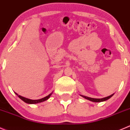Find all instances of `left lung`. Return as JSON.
I'll return each instance as SVG.
<instances>
[{"label":"left lung","mask_w":130,"mask_h":130,"mask_svg":"<svg viewBox=\"0 0 130 130\" xmlns=\"http://www.w3.org/2000/svg\"><path fill=\"white\" fill-rule=\"evenodd\" d=\"M113 94H111V95L109 96L105 97V98H103V99H93V98H90V97L85 96H84V95H80V96H83V98H84V99H87V100H90V101H91V102H101L105 101V100L109 99L110 97L112 96Z\"/></svg>","instance_id":"left-lung-1"}]
</instances>
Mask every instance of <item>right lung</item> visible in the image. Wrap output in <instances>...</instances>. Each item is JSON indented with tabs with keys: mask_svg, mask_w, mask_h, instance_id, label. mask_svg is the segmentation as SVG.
Here are the masks:
<instances>
[{
	"mask_svg": "<svg viewBox=\"0 0 130 130\" xmlns=\"http://www.w3.org/2000/svg\"><path fill=\"white\" fill-rule=\"evenodd\" d=\"M16 93L18 96L19 98H20V99H21L23 101L25 102L26 103V104H38V103L42 102H44V101H46V100H47V99L50 98V96L51 95V94H50L49 95H47V96L44 97V98H42V99H39V100H30V99H26V98H25V97H23V96H21L18 95V94L16 93Z\"/></svg>",
	"mask_w": 130,
	"mask_h": 130,
	"instance_id": "right-lung-1",
	"label": "right lung"
}]
</instances>
